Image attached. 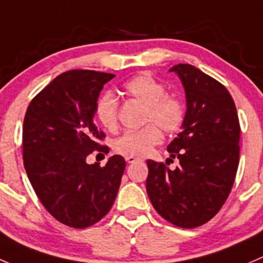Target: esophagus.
I'll return each instance as SVG.
<instances>
[{
  "mask_svg": "<svg viewBox=\"0 0 263 263\" xmlns=\"http://www.w3.org/2000/svg\"><path fill=\"white\" fill-rule=\"evenodd\" d=\"M125 161L128 162V163H135V162L140 161V159L139 158H135V157H126Z\"/></svg>",
  "mask_w": 263,
  "mask_h": 263,
  "instance_id": "34e87169",
  "label": "esophagus"
}]
</instances>
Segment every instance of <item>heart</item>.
<instances>
[{"label":"heart","instance_id":"1","mask_svg":"<svg viewBox=\"0 0 263 263\" xmlns=\"http://www.w3.org/2000/svg\"><path fill=\"white\" fill-rule=\"evenodd\" d=\"M126 96L145 105L144 123L139 130H129L114 143L116 153L126 157H144L162 142V130L175 133L182 126L186 110L182 100L166 93V86L149 73H142L123 86ZM96 118L104 128L114 130L118 125V101L111 93L102 95L96 104ZM159 126L157 127L155 124Z\"/></svg>","mask_w":263,"mask_h":263}]
</instances>
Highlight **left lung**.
Masks as SVG:
<instances>
[{"label":"left lung","instance_id":"left-lung-1","mask_svg":"<svg viewBox=\"0 0 263 263\" xmlns=\"http://www.w3.org/2000/svg\"><path fill=\"white\" fill-rule=\"evenodd\" d=\"M175 72L186 95L182 132L167 147L180 164L148 159L145 187L157 213L180 228L209 221L226 202L239 163V120L228 90L191 64Z\"/></svg>","mask_w":263,"mask_h":263}]
</instances>
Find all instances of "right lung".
I'll return each mask as SVG.
<instances>
[{"label":"right lung","instance_id":"add662e5","mask_svg":"<svg viewBox=\"0 0 263 263\" xmlns=\"http://www.w3.org/2000/svg\"><path fill=\"white\" fill-rule=\"evenodd\" d=\"M111 73L64 72L31 100L23 126L24 167L42 204L72 228L101 220L118 195L125 161L110 157L104 167L88 164L104 132L93 123L96 104Z\"/></svg>","mask_w":263,"mask_h":263}]
</instances>
